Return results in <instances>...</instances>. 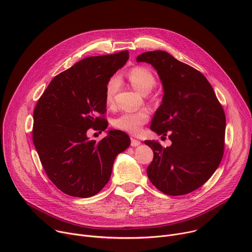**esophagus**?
Listing matches in <instances>:
<instances>
[{
  "mask_svg": "<svg viewBox=\"0 0 252 252\" xmlns=\"http://www.w3.org/2000/svg\"><path fill=\"white\" fill-rule=\"evenodd\" d=\"M130 145H131V147H137V146L140 145V141L135 139V138H133V137H131L130 138Z\"/></svg>",
  "mask_w": 252,
  "mask_h": 252,
  "instance_id": "1",
  "label": "esophagus"
}]
</instances>
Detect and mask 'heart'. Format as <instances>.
Segmentation results:
<instances>
[{
	"instance_id": "1",
	"label": "heart",
	"mask_w": 252,
	"mask_h": 252,
	"mask_svg": "<svg viewBox=\"0 0 252 252\" xmlns=\"http://www.w3.org/2000/svg\"><path fill=\"white\" fill-rule=\"evenodd\" d=\"M127 79L133 89L141 94H149L157 85V80L154 74L149 68L143 66H134L130 68L127 73ZM120 86L121 79L118 75H114L107 80L104 89V100L107 105H112L115 102V97ZM153 100H157V97H153ZM149 120L150 114L147 111L124 113L114 121V126L120 130L136 134Z\"/></svg>"
}]
</instances>
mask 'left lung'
Returning a JSON list of instances; mask_svg holds the SVG:
<instances>
[{
  "instance_id": "obj_1",
  "label": "left lung",
  "mask_w": 252,
  "mask_h": 252,
  "mask_svg": "<svg viewBox=\"0 0 252 252\" xmlns=\"http://www.w3.org/2000/svg\"><path fill=\"white\" fill-rule=\"evenodd\" d=\"M136 62L151 63L159 76L163 96L151 129L168 135L171 140V146L166 148L157 140H145L154 152L148 176L165 194L189 193L208 181L222 159L225 136L222 105L199 70L168 53H143Z\"/></svg>"
}]
</instances>
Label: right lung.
<instances>
[{"mask_svg": "<svg viewBox=\"0 0 252 252\" xmlns=\"http://www.w3.org/2000/svg\"><path fill=\"white\" fill-rule=\"evenodd\" d=\"M127 60V51L83 59L56 76L35 104L33 145L51 182L65 194L86 198L99 192L116 157L130 145L122 130H110L98 142L87 135L90 128L107 127L105 85Z\"/></svg>", "mask_w": 252, "mask_h": 252, "instance_id": "1", "label": "right lung"}]
</instances>
